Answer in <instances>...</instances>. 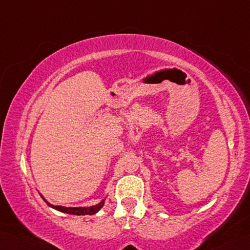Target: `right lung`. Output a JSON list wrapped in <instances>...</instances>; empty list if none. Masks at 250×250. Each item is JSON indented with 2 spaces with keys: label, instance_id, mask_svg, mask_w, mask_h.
Here are the masks:
<instances>
[{
  "label": "right lung",
  "instance_id": "add662e5",
  "mask_svg": "<svg viewBox=\"0 0 250 250\" xmlns=\"http://www.w3.org/2000/svg\"><path fill=\"white\" fill-rule=\"evenodd\" d=\"M42 198V195H41ZM42 200L49 205L50 208L57 209V211L62 212V213H67V214H72V215H93V214L98 213L101 208H103L104 205V200L101 201L99 204L93 205V207L90 208H65V207H61V205H52L49 202L42 198Z\"/></svg>",
  "mask_w": 250,
  "mask_h": 250
}]
</instances>
